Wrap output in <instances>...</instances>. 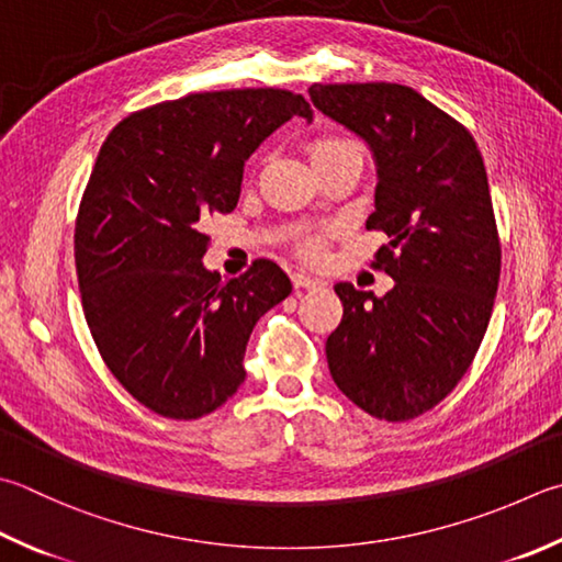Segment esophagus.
Here are the masks:
<instances>
[{"mask_svg": "<svg viewBox=\"0 0 562 562\" xmlns=\"http://www.w3.org/2000/svg\"><path fill=\"white\" fill-rule=\"evenodd\" d=\"M291 281H293L295 289H321V285H323L321 279H315V277H311V273H305V271H295L293 277H291Z\"/></svg>", "mask_w": 562, "mask_h": 562, "instance_id": "esophagus-1", "label": "esophagus"}]
</instances>
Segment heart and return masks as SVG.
I'll return each mask as SVG.
<instances>
[{"label":"heart","mask_w":562,"mask_h":562,"mask_svg":"<svg viewBox=\"0 0 562 562\" xmlns=\"http://www.w3.org/2000/svg\"><path fill=\"white\" fill-rule=\"evenodd\" d=\"M337 151H359V149H357V144H352V142L335 139V136H330V139H317V142L311 146V158H321V156L337 154ZM308 251H311V254H317V245H311Z\"/></svg>","instance_id":"1"}]
</instances>
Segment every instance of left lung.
I'll use <instances>...</instances> for the list:
<instances>
[{"label":"left lung","instance_id":"obj_1","mask_svg":"<svg viewBox=\"0 0 562 562\" xmlns=\"http://www.w3.org/2000/svg\"><path fill=\"white\" fill-rule=\"evenodd\" d=\"M317 110L359 136L376 166L367 229L389 245L386 295L337 283L342 321L327 337L337 389L369 416L408 420L468 372L490 325L502 271L490 183L472 134L396 82L311 85Z\"/></svg>","mask_w":562,"mask_h":562}]
</instances>
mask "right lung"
Returning a JSON list of instances; mask_svg holds the SVG:
<instances>
[{
  "label": "right lung",
  "instance_id": "obj_1",
  "mask_svg": "<svg viewBox=\"0 0 562 562\" xmlns=\"http://www.w3.org/2000/svg\"><path fill=\"white\" fill-rule=\"evenodd\" d=\"M291 116L313 120L303 94L198 92L126 116L98 154L76 222L85 321L110 372L158 416L225 404L254 325L293 289L269 259L227 283L203 263L205 217L237 207L247 158Z\"/></svg>",
  "mask_w": 562,
  "mask_h": 562
}]
</instances>
